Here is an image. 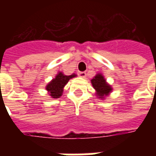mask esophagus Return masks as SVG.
<instances>
[{"label": "esophagus", "mask_w": 156, "mask_h": 156, "mask_svg": "<svg viewBox=\"0 0 156 156\" xmlns=\"http://www.w3.org/2000/svg\"><path fill=\"white\" fill-rule=\"evenodd\" d=\"M78 76L80 78H84L86 77V73L85 72H78Z\"/></svg>", "instance_id": "obj_1"}]
</instances>
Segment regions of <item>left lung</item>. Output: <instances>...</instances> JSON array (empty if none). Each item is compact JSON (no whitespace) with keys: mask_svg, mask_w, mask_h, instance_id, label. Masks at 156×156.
Segmentation results:
<instances>
[{"mask_svg":"<svg viewBox=\"0 0 156 156\" xmlns=\"http://www.w3.org/2000/svg\"><path fill=\"white\" fill-rule=\"evenodd\" d=\"M91 83L96 90V94L99 98H105L111 93L113 89L101 73H98L94 78L91 79Z\"/></svg>","mask_w":156,"mask_h":156,"instance_id":"left-lung-1","label":"left lung"}]
</instances>
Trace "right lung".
<instances>
[{
	"label": "right lung",
	"instance_id": "right-lung-1",
	"mask_svg": "<svg viewBox=\"0 0 156 156\" xmlns=\"http://www.w3.org/2000/svg\"><path fill=\"white\" fill-rule=\"evenodd\" d=\"M77 75L72 74L69 76L64 75L62 73H58L57 76L53 78L47 86H46V90L48 92L49 95L51 98H60L63 92V88L68 82L71 78H74Z\"/></svg>",
	"mask_w": 156,
	"mask_h": 156
}]
</instances>
